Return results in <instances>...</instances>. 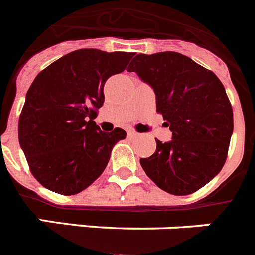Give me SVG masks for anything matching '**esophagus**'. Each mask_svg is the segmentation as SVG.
Instances as JSON below:
<instances>
[{"instance_id": "esophagus-1", "label": "esophagus", "mask_w": 255, "mask_h": 255, "mask_svg": "<svg viewBox=\"0 0 255 255\" xmlns=\"http://www.w3.org/2000/svg\"><path fill=\"white\" fill-rule=\"evenodd\" d=\"M138 136V133H136L134 130H128V137L129 138H134V137Z\"/></svg>"}]
</instances>
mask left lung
<instances>
[{"instance_id": "8db88e82", "label": "left lung", "mask_w": 255, "mask_h": 255, "mask_svg": "<svg viewBox=\"0 0 255 255\" xmlns=\"http://www.w3.org/2000/svg\"><path fill=\"white\" fill-rule=\"evenodd\" d=\"M156 95V112L173 133L170 142L156 139V151L139 159L159 188L187 196L221 171L234 130L233 107L219 77L176 52L137 54L128 66Z\"/></svg>"}]
</instances>
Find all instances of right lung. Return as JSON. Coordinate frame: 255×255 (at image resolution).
<instances>
[{
	"label": "right lung",
	"instance_id": "add662e5",
	"mask_svg": "<svg viewBox=\"0 0 255 255\" xmlns=\"http://www.w3.org/2000/svg\"><path fill=\"white\" fill-rule=\"evenodd\" d=\"M133 54L77 49L34 79L19 118V142L43 187L72 196L105 170L114 144L127 132H103L94 119L104 104L107 80L123 72Z\"/></svg>",
	"mask_w": 255,
	"mask_h": 255
}]
</instances>
